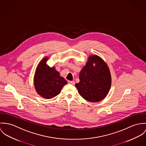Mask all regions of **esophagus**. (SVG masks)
Masks as SVG:
<instances>
[{
	"label": "esophagus",
	"mask_w": 146,
	"mask_h": 146,
	"mask_svg": "<svg viewBox=\"0 0 146 146\" xmlns=\"http://www.w3.org/2000/svg\"><path fill=\"white\" fill-rule=\"evenodd\" d=\"M68 83L71 84H75V82L74 81H68Z\"/></svg>",
	"instance_id": "obj_1"
}]
</instances>
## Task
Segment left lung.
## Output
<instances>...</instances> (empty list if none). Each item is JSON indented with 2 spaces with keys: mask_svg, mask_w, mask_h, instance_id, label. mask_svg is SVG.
I'll use <instances>...</instances> for the list:
<instances>
[{
  "mask_svg": "<svg viewBox=\"0 0 146 146\" xmlns=\"http://www.w3.org/2000/svg\"><path fill=\"white\" fill-rule=\"evenodd\" d=\"M95 63L96 66H94ZM76 87L82 97L95 102L103 100L110 89L111 78L108 66L100 56H90L80 73Z\"/></svg>",
  "mask_w": 146,
  "mask_h": 146,
  "instance_id": "obj_1",
  "label": "left lung"
}]
</instances>
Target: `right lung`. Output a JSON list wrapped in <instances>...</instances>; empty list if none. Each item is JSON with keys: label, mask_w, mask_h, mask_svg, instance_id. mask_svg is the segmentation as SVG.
<instances>
[{"label": "right lung", "mask_w": 146, "mask_h": 146, "mask_svg": "<svg viewBox=\"0 0 146 146\" xmlns=\"http://www.w3.org/2000/svg\"><path fill=\"white\" fill-rule=\"evenodd\" d=\"M48 59L47 57L44 58L37 65L34 77V85L38 95L50 99L59 95L67 82L60 76L54 67L50 68L46 64Z\"/></svg>", "instance_id": "1"}]
</instances>
